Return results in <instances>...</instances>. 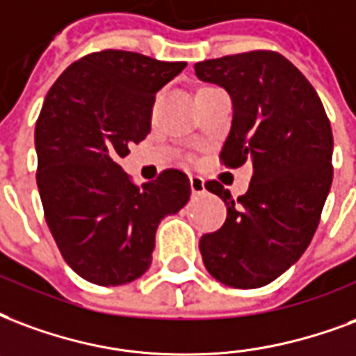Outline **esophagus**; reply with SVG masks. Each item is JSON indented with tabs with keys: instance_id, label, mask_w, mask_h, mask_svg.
Returning a JSON list of instances; mask_svg holds the SVG:
<instances>
[{
	"instance_id": "34e87169",
	"label": "esophagus",
	"mask_w": 356,
	"mask_h": 356,
	"mask_svg": "<svg viewBox=\"0 0 356 356\" xmlns=\"http://www.w3.org/2000/svg\"><path fill=\"white\" fill-rule=\"evenodd\" d=\"M191 191L194 196H200L205 192V181L200 175H192L191 177Z\"/></svg>"
}]
</instances>
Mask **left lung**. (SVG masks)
Masks as SVG:
<instances>
[{"mask_svg":"<svg viewBox=\"0 0 356 356\" xmlns=\"http://www.w3.org/2000/svg\"><path fill=\"white\" fill-rule=\"evenodd\" d=\"M194 70L234 104L220 164H252L238 200L218 181L205 183L225 202L226 220L202 236V259L220 283L259 289L286 272L317 230L334 175L330 120L302 71L275 51L205 60Z\"/></svg>","mask_w":356,"mask_h":356,"instance_id":"obj_1","label":"left lung"}]
</instances>
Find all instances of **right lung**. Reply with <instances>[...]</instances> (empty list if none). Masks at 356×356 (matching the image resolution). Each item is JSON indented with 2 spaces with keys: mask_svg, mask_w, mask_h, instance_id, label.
Masks as SVG:
<instances>
[{
  "mask_svg": "<svg viewBox=\"0 0 356 356\" xmlns=\"http://www.w3.org/2000/svg\"><path fill=\"white\" fill-rule=\"evenodd\" d=\"M186 62L130 51L90 52L56 79L35 122L44 220L70 268L99 286L141 277L165 215L191 198L185 171L138 186L118 165L151 131L156 92Z\"/></svg>",
  "mask_w": 356,
  "mask_h": 356,
  "instance_id": "add662e5",
  "label": "right lung"
}]
</instances>
